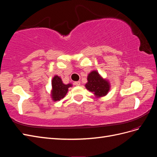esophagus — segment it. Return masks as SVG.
<instances>
[{
  "label": "esophagus",
  "instance_id": "34e87169",
  "mask_svg": "<svg viewBox=\"0 0 157 157\" xmlns=\"http://www.w3.org/2000/svg\"><path fill=\"white\" fill-rule=\"evenodd\" d=\"M74 84L75 85V86H80V81L75 82H74Z\"/></svg>",
  "mask_w": 157,
  "mask_h": 157
}]
</instances>
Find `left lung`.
<instances>
[{"label": "left lung", "mask_w": 157, "mask_h": 157, "mask_svg": "<svg viewBox=\"0 0 157 157\" xmlns=\"http://www.w3.org/2000/svg\"><path fill=\"white\" fill-rule=\"evenodd\" d=\"M87 80L85 87L97 98L105 96L110 90V82L107 79L103 78L96 70L91 71L88 75Z\"/></svg>", "instance_id": "8db88e82"}]
</instances>
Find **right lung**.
I'll list each match as a JSON object with an SVG mask.
<instances>
[{"instance_id": "obj_1", "label": "right lung", "mask_w": 157, "mask_h": 157, "mask_svg": "<svg viewBox=\"0 0 157 157\" xmlns=\"http://www.w3.org/2000/svg\"><path fill=\"white\" fill-rule=\"evenodd\" d=\"M72 84H65L60 77L55 75L52 79L51 98L54 101H59L62 99L67 94L69 88L72 87Z\"/></svg>"}]
</instances>
